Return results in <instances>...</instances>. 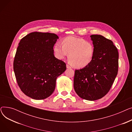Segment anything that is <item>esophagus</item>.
<instances>
[{
	"mask_svg": "<svg viewBox=\"0 0 132 132\" xmlns=\"http://www.w3.org/2000/svg\"><path fill=\"white\" fill-rule=\"evenodd\" d=\"M66 67H67V68H71V67L68 64H66Z\"/></svg>",
	"mask_w": 132,
	"mask_h": 132,
	"instance_id": "34e87169",
	"label": "esophagus"
}]
</instances>
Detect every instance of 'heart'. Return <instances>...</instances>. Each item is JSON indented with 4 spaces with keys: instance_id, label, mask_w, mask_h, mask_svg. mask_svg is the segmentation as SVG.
I'll return each instance as SVG.
<instances>
[{
    "instance_id": "b5f03b06",
    "label": "heart",
    "mask_w": 132,
    "mask_h": 132,
    "mask_svg": "<svg viewBox=\"0 0 132 132\" xmlns=\"http://www.w3.org/2000/svg\"><path fill=\"white\" fill-rule=\"evenodd\" d=\"M53 51L58 59L68 55V60L75 68H82L92 62L95 53L93 44L89 41L75 37H68L62 40L61 44L57 43Z\"/></svg>"
}]
</instances>
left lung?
I'll use <instances>...</instances> for the list:
<instances>
[{
  "label": "left lung",
  "instance_id": "left-lung-1",
  "mask_svg": "<svg viewBox=\"0 0 132 132\" xmlns=\"http://www.w3.org/2000/svg\"><path fill=\"white\" fill-rule=\"evenodd\" d=\"M95 53L88 66L76 70L74 88L82 99L95 101L110 90L118 71L119 54L112 40L100 35H92Z\"/></svg>",
  "mask_w": 132,
  "mask_h": 132
}]
</instances>
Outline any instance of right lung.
<instances>
[{
  "instance_id": "right-lung-1",
  "label": "right lung",
  "mask_w": 132,
  "mask_h": 132,
  "mask_svg": "<svg viewBox=\"0 0 132 132\" xmlns=\"http://www.w3.org/2000/svg\"><path fill=\"white\" fill-rule=\"evenodd\" d=\"M59 37L49 32H31L21 39L13 69L21 91L34 100H43L54 92L57 78L66 70V64L54 55Z\"/></svg>"
}]
</instances>
